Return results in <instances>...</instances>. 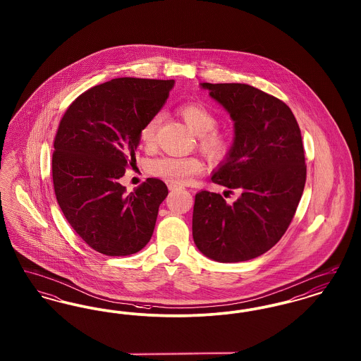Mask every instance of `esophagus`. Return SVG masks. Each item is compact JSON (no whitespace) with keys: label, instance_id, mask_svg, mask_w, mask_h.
Here are the masks:
<instances>
[{"label":"esophagus","instance_id":"esophagus-1","mask_svg":"<svg viewBox=\"0 0 361 361\" xmlns=\"http://www.w3.org/2000/svg\"><path fill=\"white\" fill-rule=\"evenodd\" d=\"M168 188H169V190H177V189H180V187H177L176 184H169Z\"/></svg>","mask_w":361,"mask_h":361}]
</instances>
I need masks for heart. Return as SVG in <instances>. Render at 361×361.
Segmentation results:
<instances>
[{
	"label": "heart",
	"mask_w": 361,
	"mask_h": 361,
	"mask_svg": "<svg viewBox=\"0 0 361 361\" xmlns=\"http://www.w3.org/2000/svg\"><path fill=\"white\" fill-rule=\"evenodd\" d=\"M178 112L189 130L200 137V149L211 159H222L227 154L228 142L221 133L215 130L218 126V119L207 106L199 103L183 104L178 108ZM159 121L161 116L155 115L143 124L139 134L143 143L152 145L154 142ZM203 162L196 157L171 155L157 158L149 166L150 174L177 185L188 184L192 181L193 176L203 172Z\"/></svg>",
	"instance_id": "1"
}]
</instances>
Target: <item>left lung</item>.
Here are the masks:
<instances>
[{"label":"left lung","mask_w":361,"mask_h":361,"mask_svg":"<svg viewBox=\"0 0 361 361\" xmlns=\"http://www.w3.org/2000/svg\"><path fill=\"white\" fill-rule=\"evenodd\" d=\"M234 121V139L212 172L215 184L235 189L195 196L192 235L218 262H240L268 252L291 224L306 184L302 135L290 106L246 84H200Z\"/></svg>","instance_id":"obj_1"}]
</instances>
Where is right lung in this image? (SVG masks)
Returning a JSON list of instances; mask_svg holds the SVG:
<instances>
[{"mask_svg": "<svg viewBox=\"0 0 361 361\" xmlns=\"http://www.w3.org/2000/svg\"><path fill=\"white\" fill-rule=\"evenodd\" d=\"M174 80L115 78L93 86L65 112L54 140L52 181L65 218L105 256H130L152 238L168 187L147 178L131 193L119 183L135 164L140 128L155 116Z\"/></svg>", "mask_w": 361, "mask_h": 361, "instance_id": "obj_1", "label": "right lung"}]
</instances>
